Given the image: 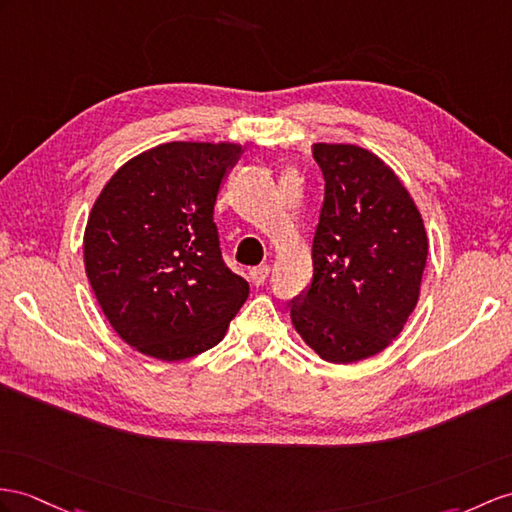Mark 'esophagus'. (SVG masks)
Returning <instances> with one entry per match:
<instances>
[{"label": "esophagus", "mask_w": 512, "mask_h": 512, "mask_svg": "<svg viewBox=\"0 0 512 512\" xmlns=\"http://www.w3.org/2000/svg\"><path fill=\"white\" fill-rule=\"evenodd\" d=\"M269 273H271L269 265L252 267V269H249V280H252L256 286H260V284H265V280L269 278Z\"/></svg>", "instance_id": "esophagus-1"}]
</instances>
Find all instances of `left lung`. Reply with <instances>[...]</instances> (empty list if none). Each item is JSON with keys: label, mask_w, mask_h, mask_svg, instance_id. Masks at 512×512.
Returning <instances> with one entry per match:
<instances>
[{"label": "left lung", "mask_w": 512, "mask_h": 512, "mask_svg": "<svg viewBox=\"0 0 512 512\" xmlns=\"http://www.w3.org/2000/svg\"><path fill=\"white\" fill-rule=\"evenodd\" d=\"M323 204L313 280L291 299L299 336L328 363L382 352L419 299L428 236L400 178L358 145H313Z\"/></svg>", "instance_id": "obj_1"}]
</instances>
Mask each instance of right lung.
Listing matches in <instances>:
<instances>
[{"label":"right lung","instance_id":"right-lung-1","mask_svg":"<svg viewBox=\"0 0 512 512\" xmlns=\"http://www.w3.org/2000/svg\"><path fill=\"white\" fill-rule=\"evenodd\" d=\"M241 154L234 143H165L99 193L84 232L86 276L134 350L169 363L202 354L247 299L215 226L217 195Z\"/></svg>","mask_w":512,"mask_h":512}]
</instances>
